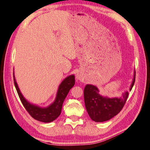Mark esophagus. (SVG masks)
<instances>
[{
  "label": "esophagus",
  "instance_id": "obj_1",
  "mask_svg": "<svg viewBox=\"0 0 150 150\" xmlns=\"http://www.w3.org/2000/svg\"><path fill=\"white\" fill-rule=\"evenodd\" d=\"M76 79L79 81H81L83 79V75L81 72H77L76 74Z\"/></svg>",
  "mask_w": 150,
  "mask_h": 150
}]
</instances>
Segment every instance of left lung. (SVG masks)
Here are the masks:
<instances>
[{"label":"left lung","instance_id":"obj_1","mask_svg":"<svg viewBox=\"0 0 150 150\" xmlns=\"http://www.w3.org/2000/svg\"><path fill=\"white\" fill-rule=\"evenodd\" d=\"M135 79V71L129 88L131 91ZM129 93H123L122 97H104L99 94L96 86L87 84L84 89V100L87 111L90 118L96 122H103L109 120L120 112L124 106Z\"/></svg>","mask_w":150,"mask_h":150}]
</instances>
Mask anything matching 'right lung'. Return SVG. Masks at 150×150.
<instances>
[{"label": "right lung", "instance_id": "right-lung-1", "mask_svg": "<svg viewBox=\"0 0 150 150\" xmlns=\"http://www.w3.org/2000/svg\"><path fill=\"white\" fill-rule=\"evenodd\" d=\"M13 78L14 83H15L16 91H17L21 101L22 102L23 106L26 109V110L28 111V113L35 120L45 123H49L53 122V121L56 120L59 117L61 112L63 101L66 98L67 96L69 90L75 85L74 75H71L67 77L61 82V83L59 85L57 93L55 100L54 101L53 103L48 107H47V108H41V107L29 103L23 97L19 88L18 87L14 73Z\"/></svg>", "mask_w": 150, "mask_h": 150}]
</instances>
